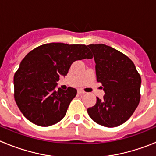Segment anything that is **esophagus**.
Returning <instances> with one entry per match:
<instances>
[{"mask_svg":"<svg viewBox=\"0 0 156 156\" xmlns=\"http://www.w3.org/2000/svg\"><path fill=\"white\" fill-rule=\"evenodd\" d=\"M78 94H84L85 93H86V92H84L83 91V90H78Z\"/></svg>","mask_w":156,"mask_h":156,"instance_id":"34e87169","label":"esophagus"}]
</instances>
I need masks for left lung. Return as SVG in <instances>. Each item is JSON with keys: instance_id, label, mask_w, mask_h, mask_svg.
<instances>
[{"instance_id": "8db88e82", "label": "left lung", "mask_w": 156, "mask_h": 156, "mask_svg": "<svg viewBox=\"0 0 156 156\" xmlns=\"http://www.w3.org/2000/svg\"><path fill=\"white\" fill-rule=\"evenodd\" d=\"M94 54L97 81L105 94L87 108L98 124L115 127L133 115L140 98L141 78L133 62L124 54L103 44L87 45Z\"/></svg>"}]
</instances>
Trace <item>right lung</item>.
I'll use <instances>...</instances> for the list:
<instances>
[{
	"mask_svg": "<svg viewBox=\"0 0 156 156\" xmlns=\"http://www.w3.org/2000/svg\"><path fill=\"white\" fill-rule=\"evenodd\" d=\"M92 58L84 44L50 43L29 52L14 76V97L23 115L41 126L61 121L77 91L55 90L59 76L67 75L73 62Z\"/></svg>",
	"mask_w": 156,
	"mask_h": 156,
	"instance_id": "obj_1",
	"label": "right lung"
}]
</instances>
